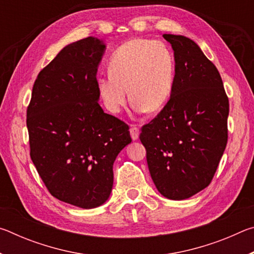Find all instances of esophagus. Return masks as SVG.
I'll return each instance as SVG.
<instances>
[{
  "instance_id": "obj_1",
  "label": "esophagus",
  "mask_w": 254,
  "mask_h": 254,
  "mask_svg": "<svg viewBox=\"0 0 254 254\" xmlns=\"http://www.w3.org/2000/svg\"><path fill=\"white\" fill-rule=\"evenodd\" d=\"M130 134H131L132 140H133V141H136L137 139H139V134H140L139 127L132 126V127H130Z\"/></svg>"
}]
</instances>
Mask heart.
<instances>
[{
    "label": "heart",
    "instance_id": "obj_1",
    "mask_svg": "<svg viewBox=\"0 0 254 254\" xmlns=\"http://www.w3.org/2000/svg\"><path fill=\"white\" fill-rule=\"evenodd\" d=\"M175 76L176 60L168 46L161 41L133 39L111 56L109 74L97 77L96 88L112 113L121 111L127 94L135 112L157 113L170 100Z\"/></svg>",
    "mask_w": 254,
    "mask_h": 254
}]
</instances>
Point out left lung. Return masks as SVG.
I'll list each match as a JSON object with an SVG mask.
<instances>
[{
  "mask_svg": "<svg viewBox=\"0 0 254 254\" xmlns=\"http://www.w3.org/2000/svg\"><path fill=\"white\" fill-rule=\"evenodd\" d=\"M176 60L173 94L140 140L160 194L183 200L212 182L227 143L229 98L217 68L199 46L179 34H163Z\"/></svg>",
  "mask_w": 254,
  "mask_h": 254,
  "instance_id": "left-lung-1",
  "label": "left lung"
}]
</instances>
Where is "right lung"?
Masks as SVG:
<instances>
[{"instance_id":"obj_1","label":"right lung","mask_w":254,"mask_h":254,"mask_svg":"<svg viewBox=\"0 0 254 254\" xmlns=\"http://www.w3.org/2000/svg\"><path fill=\"white\" fill-rule=\"evenodd\" d=\"M106 45L95 37L59 51L34 81L27 111L30 156L56 198L98 207L113 187V163L131 143L128 127L98 104L96 74Z\"/></svg>"}]
</instances>
